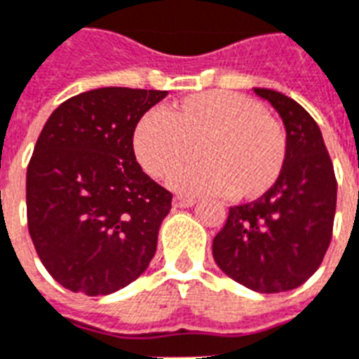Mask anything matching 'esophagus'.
Returning a JSON list of instances; mask_svg holds the SVG:
<instances>
[{"label":"esophagus","instance_id":"obj_1","mask_svg":"<svg viewBox=\"0 0 359 359\" xmlns=\"http://www.w3.org/2000/svg\"><path fill=\"white\" fill-rule=\"evenodd\" d=\"M196 204V200L191 198V196H182V194H177L176 198H174V205L176 208H191V205Z\"/></svg>","mask_w":359,"mask_h":359}]
</instances>
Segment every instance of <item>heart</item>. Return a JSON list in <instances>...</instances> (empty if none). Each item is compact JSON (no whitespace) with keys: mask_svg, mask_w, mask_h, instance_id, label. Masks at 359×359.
Returning a JSON list of instances; mask_svg holds the SVG:
<instances>
[{"mask_svg":"<svg viewBox=\"0 0 359 359\" xmlns=\"http://www.w3.org/2000/svg\"><path fill=\"white\" fill-rule=\"evenodd\" d=\"M136 159L163 180L198 155L204 161L177 170L170 185L189 194H232L255 200L273 187L286 161L283 125L257 101L234 91H204L144 114L133 135Z\"/></svg>","mask_w":359,"mask_h":359,"instance_id":"1","label":"heart"}]
</instances>
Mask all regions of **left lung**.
<instances>
[{
	"mask_svg": "<svg viewBox=\"0 0 359 359\" xmlns=\"http://www.w3.org/2000/svg\"><path fill=\"white\" fill-rule=\"evenodd\" d=\"M255 93L285 123V168L260 198L230 208L213 240V258L230 279L255 292H286L304 285L322 264L332 241L337 182L309 112L279 91L255 88Z\"/></svg>",
	"mask_w": 359,
	"mask_h": 359,
	"instance_id": "left-lung-1",
	"label": "left lung"
}]
</instances>
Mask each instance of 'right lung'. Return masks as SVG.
I'll return each instance as SVG.
<instances>
[{
    "label": "right lung",
    "instance_id": "1",
    "mask_svg": "<svg viewBox=\"0 0 359 359\" xmlns=\"http://www.w3.org/2000/svg\"><path fill=\"white\" fill-rule=\"evenodd\" d=\"M168 91L99 88L61 102L27 165V229L71 292L107 296L138 279L157 249L172 193L133 149L140 118Z\"/></svg>",
    "mask_w": 359,
    "mask_h": 359
}]
</instances>
